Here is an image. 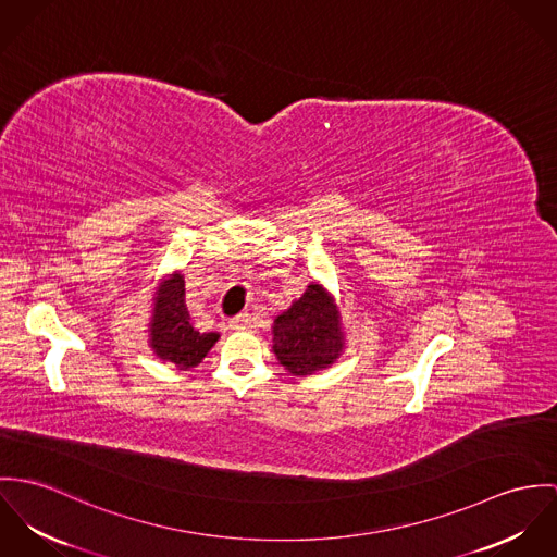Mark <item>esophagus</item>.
<instances>
[{"instance_id": "34e87169", "label": "esophagus", "mask_w": 557, "mask_h": 557, "mask_svg": "<svg viewBox=\"0 0 557 557\" xmlns=\"http://www.w3.org/2000/svg\"><path fill=\"white\" fill-rule=\"evenodd\" d=\"M228 326H231L233 331H248L249 326H251V315H249V313H239L237 318L231 320Z\"/></svg>"}]
</instances>
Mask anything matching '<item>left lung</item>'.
<instances>
[{
    "mask_svg": "<svg viewBox=\"0 0 557 557\" xmlns=\"http://www.w3.org/2000/svg\"><path fill=\"white\" fill-rule=\"evenodd\" d=\"M271 335L280 366L295 377L331 368L346 350L342 308L320 282H309L306 293L273 320Z\"/></svg>",
    "mask_w": 557,
    "mask_h": 557,
    "instance_id": "left-lung-1",
    "label": "left lung"
}]
</instances>
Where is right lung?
<instances>
[{
    "mask_svg": "<svg viewBox=\"0 0 557 557\" xmlns=\"http://www.w3.org/2000/svg\"><path fill=\"white\" fill-rule=\"evenodd\" d=\"M149 348L153 355L177 370L196 368L220 339V333H198L186 308V280L182 271L171 273L151 299Z\"/></svg>",
    "mask_w": 557,
    "mask_h": 557,
    "instance_id": "add662e5",
    "label": "right lung"
}]
</instances>
